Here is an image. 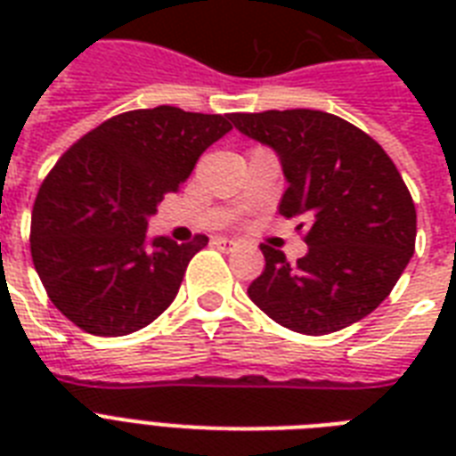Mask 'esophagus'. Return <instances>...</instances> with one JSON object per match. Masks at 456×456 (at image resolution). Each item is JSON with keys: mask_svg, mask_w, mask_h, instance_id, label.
<instances>
[{"mask_svg": "<svg viewBox=\"0 0 456 456\" xmlns=\"http://www.w3.org/2000/svg\"><path fill=\"white\" fill-rule=\"evenodd\" d=\"M213 243H215V246H217V248H222V250L236 248V241H232V239H227V236H217V239H213Z\"/></svg>", "mask_w": 456, "mask_h": 456, "instance_id": "esophagus-1", "label": "esophagus"}]
</instances>
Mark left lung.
Segmentation results:
<instances>
[{"mask_svg": "<svg viewBox=\"0 0 456 456\" xmlns=\"http://www.w3.org/2000/svg\"><path fill=\"white\" fill-rule=\"evenodd\" d=\"M229 120L277 153L289 182L279 213L307 222V253L296 265L260 246L265 272L248 298L277 324L307 336L367 317L414 256L417 210L395 163L369 134L324 110L234 113Z\"/></svg>", "mask_w": 456, "mask_h": 456, "instance_id": "obj_1", "label": "left lung"}]
</instances>
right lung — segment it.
I'll return each mask as SVG.
<instances>
[{"label": "right lung", "instance_id": "right-lung-1", "mask_svg": "<svg viewBox=\"0 0 456 456\" xmlns=\"http://www.w3.org/2000/svg\"><path fill=\"white\" fill-rule=\"evenodd\" d=\"M229 130V116L127 110L59 158L32 208L30 253L52 303L75 326L125 336L170 307L208 236L149 239V217Z\"/></svg>", "mask_w": 456, "mask_h": 456}]
</instances>
